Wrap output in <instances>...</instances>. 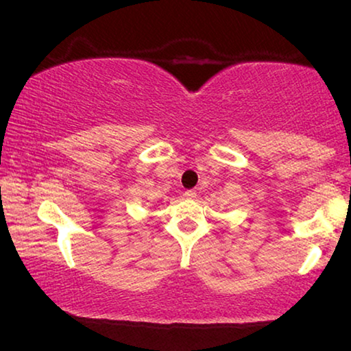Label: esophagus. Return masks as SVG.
<instances>
[{
	"instance_id": "obj_1",
	"label": "esophagus",
	"mask_w": 351,
	"mask_h": 351,
	"mask_svg": "<svg viewBox=\"0 0 351 351\" xmlns=\"http://www.w3.org/2000/svg\"><path fill=\"white\" fill-rule=\"evenodd\" d=\"M185 196L188 197V199H195V197H196V191H195V190H186V191H185Z\"/></svg>"
}]
</instances>
